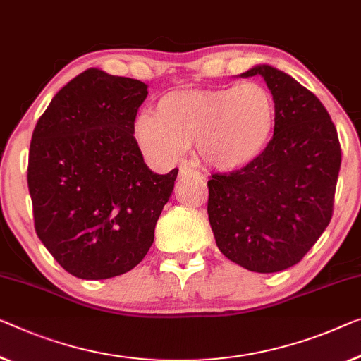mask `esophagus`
<instances>
[{
  "mask_svg": "<svg viewBox=\"0 0 361 361\" xmlns=\"http://www.w3.org/2000/svg\"><path fill=\"white\" fill-rule=\"evenodd\" d=\"M192 176H199V173H197L196 170L190 169V166H183V169H180V175H178L180 181H185L188 178H192Z\"/></svg>",
  "mask_w": 361,
  "mask_h": 361,
  "instance_id": "esophagus-1",
  "label": "esophagus"
}]
</instances>
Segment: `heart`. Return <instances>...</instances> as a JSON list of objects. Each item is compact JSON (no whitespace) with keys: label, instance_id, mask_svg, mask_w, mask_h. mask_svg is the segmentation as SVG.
Returning a JSON list of instances; mask_svg holds the SVG:
<instances>
[{"label":"heart","instance_id":"obj_1","mask_svg":"<svg viewBox=\"0 0 361 361\" xmlns=\"http://www.w3.org/2000/svg\"><path fill=\"white\" fill-rule=\"evenodd\" d=\"M276 121V100L261 84L173 90L160 97L157 111L137 113L133 136L157 166L175 165L192 144L204 165L235 171L264 152Z\"/></svg>","mask_w":361,"mask_h":361}]
</instances>
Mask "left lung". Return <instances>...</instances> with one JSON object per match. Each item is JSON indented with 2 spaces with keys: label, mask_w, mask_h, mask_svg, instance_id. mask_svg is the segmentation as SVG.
Wrapping results in <instances>:
<instances>
[{
  "label": "left lung",
  "mask_w": 361,
  "mask_h": 361,
  "mask_svg": "<svg viewBox=\"0 0 361 361\" xmlns=\"http://www.w3.org/2000/svg\"><path fill=\"white\" fill-rule=\"evenodd\" d=\"M277 105L274 136L241 170L207 181V214L225 257L252 272L297 264L331 222L341 144L318 97L281 69L257 64Z\"/></svg>",
  "instance_id": "obj_1"
}]
</instances>
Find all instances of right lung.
<instances>
[{
    "instance_id": "right-lung-1",
    "label": "right lung",
    "mask_w": 361,
    "mask_h": 361,
    "mask_svg": "<svg viewBox=\"0 0 361 361\" xmlns=\"http://www.w3.org/2000/svg\"><path fill=\"white\" fill-rule=\"evenodd\" d=\"M147 97L137 79L89 68L37 121L27 183L35 232L74 277L121 276L144 259L178 169L154 173L133 136Z\"/></svg>"
}]
</instances>
